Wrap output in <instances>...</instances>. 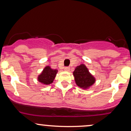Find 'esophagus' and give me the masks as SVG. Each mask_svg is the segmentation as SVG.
<instances>
[{"mask_svg": "<svg viewBox=\"0 0 131 131\" xmlns=\"http://www.w3.org/2000/svg\"><path fill=\"white\" fill-rule=\"evenodd\" d=\"M64 70L67 71H69L70 70V68L68 67H64Z\"/></svg>", "mask_w": 131, "mask_h": 131, "instance_id": "1", "label": "esophagus"}]
</instances>
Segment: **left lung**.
Listing matches in <instances>:
<instances>
[{"instance_id": "8db88e82", "label": "left lung", "mask_w": 131, "mask_h": 131, "mask_svg": "<svg viewBox=\"0 0 131 131\" xmlns=\"http://www.w3.org/2000/svg\"><path fill=\"white\" fill-rule=\"evenodd\" d=\"M73 75L76 84L80 88H88L95 82L94 78L90 74L88 68L83 64L76 68Z\"/></svg>"}]
</instances>
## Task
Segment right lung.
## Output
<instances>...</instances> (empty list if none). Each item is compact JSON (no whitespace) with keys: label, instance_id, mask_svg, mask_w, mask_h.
Returning <instances> with one entry per match:
<instances>
[{"label":"right lung","instance_id":"obj_1","mask_svg":"<svg viewBox=\"0 0 131 131\" xmlns=\"http://www.w3.org/2000/svg\"><path fill=\"white\" fill-rule=\"evenodd\" d=\"M57 72L58 70H52L50 67H46L43 69L41 74L39 76L38 81L44 84H50L55 79Z\"/></svg>","mask_w":131,"mask_h":131}]
</instances>
